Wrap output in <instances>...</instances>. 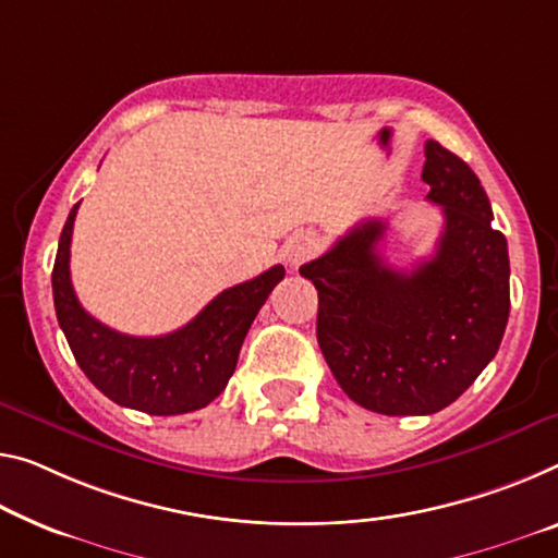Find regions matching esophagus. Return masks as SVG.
<instances>
[{
    "instance_id": "obj_1",
    "label": "esophagus",
    "mask_w": 558,
    "mask_h": 558,
    "mask_svg": "<svg viewBox=\"0 0 558 558\" xmlns=\"http://www.w3.org/2000/svg\"><path fill=\"white\" fill-rule=\"evenodd\" d=\"M316 254H319V239L306 234V231L291 236L284 246V259L289 267H294V269L302 267V264H306L308 259H314Z\"/></svg>"
}]
</instances>
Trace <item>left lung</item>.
Here are the masks:
<instances>
[{
	"label": "left lung",
	"instance_id": "1",
	"mask_svg": "<svg viewBox=\"0 0 558 558\" xmlns=\"http://www.w3.org/2000/svg\"><path fill=\"white\" fill-rule=\"evenodd\" d=\"M426 199L444 211L436 252L411 271L376 252L387 221L366 219L304 264L319 291L316 339L333 379L376 414H434L499 351L509 322L507 236L464 159L428 140Z\"/></svg>",
	"mask_w": 558,
	"mask_h": 558
}]
</instances>
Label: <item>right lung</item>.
Here are the masks:
<instances>
[{"label": "right lung", "mask_w": 558, "mask_h": 558, "mask_svg": "<svg viewBox=\"0 0 558 558\" xmlns=\"http://www.w3.org/2000/svg\"><path fill=\"white\" fill-rule=\"evenodd\" d=\"M76 209L80 204L66 217L51 271L57 319L76 364L119 407L151 416L204 409L225 391L246 331L271 289L284 279V267L277 264L244 284L225 289L182 329L165 337H130L94 319L74 294L70 244Z\"/></svg>", "instance_id": "right-lung-1"}]
</instances>
